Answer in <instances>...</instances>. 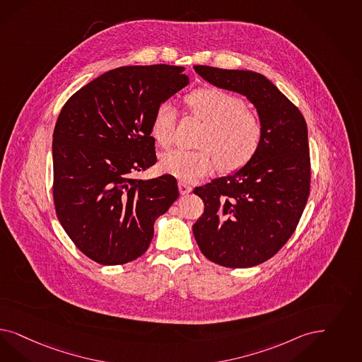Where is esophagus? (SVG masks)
<instances>
[{"instance_id":"1","label":"esophagus","mask_w":362,"mask_h":362,"mask_svg":"<svg viewBox=\"0 0 362 362\" xmlns=\"http://www.w3.org/2000/svg\"><path fill=\"white\" fill-rule=\"evenodd\" d=\"M177 186H179V191H180L182 195H187V194H189V192L192 191V187L188 186L186 183H183V182H179Z\"/></svg>"}]
</instances>
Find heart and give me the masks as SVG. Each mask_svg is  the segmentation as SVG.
<instances>
[{
	"instance_id": "obj_1",
	"label": "heart",
	"mask_w": 362,
	"mask_h": 362,
	"mask_svg": "<svg viewBox=\"0 0 362 362\" xmlns=\"http://www.w3.org/2000/svg\"><path fill=\"white\" fill-rule=\"evenodd\" d=\"M188 112L204 127L200 131V150H171L163 153L159 168L182 182H194L211 174L216 163L225 173L247 165L258 153L263 139L259 115L246 107L245 100L221 88H199L185 98ZM177 113L173 104L164 101L155 110L151 135L160 147L174 140Z\"/></svg>"
}]
</instances>
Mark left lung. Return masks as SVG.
Segmentation results:
<instances>
[{"label": "left lung", "mask_w": 362, "mask_h": 362, "mask_svg": "<svg viewBox=\"0 0 362 362\" xmlns=\"http://www.w3.org/2000/svg\"><path fill=\"white\" fill-rule=\"evenodd\" d=\"M215 87L246 96L263 123L261 148L234 174L195 187L204 212L192 226L211 262L243 269L270 259L293 235L310 192L308 125L298 108L264 76L195 65Z\"/></svg>", "instance_id": "8db88e82"}]
</instances>
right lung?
Listing matches in <instances>:
<instances>
[{
    "label": "right lung",
    "mask_w": 362,
    "mask_h": 362,
    "mask_svg": "<svg viewBox=\"0 0 362 362\" xmlns=\"http://www.w3.org/2000/svg\"><path fill=\"white\" fill-rule=\"evenodd\" d=\"M183 66L131 65L96 77L64 104L53 131V200L76 247L112 266L143 255L176 179L134 175L156 163L151 122L189 80Z\"/></svg>",
    "instance_id": "1"
}]
</instances>
